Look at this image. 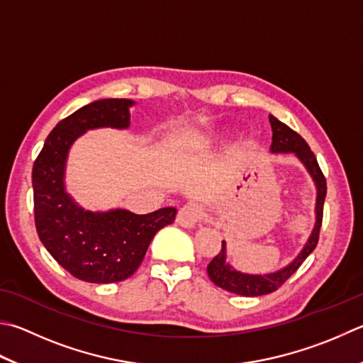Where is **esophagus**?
Segmentation results:
<instances>
[{
    "mask_svg": "<svg viewBox=\"0 0 363 363\" xmlns=\"http://www.w3.org/2000/svg\"><path fill=\"white\" fill-rule=\"evenodd\" d=\"M202 205L197 202H188L186 205H183L179 210V213H177V223H179L182 228H194V225L202 220Z\"/></svg>",
    "mask_w": 363,
    "mask_h": 363,
    "instance_id": "1",
    "label": "esophagus"
}]
</instances>
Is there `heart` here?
Instances as JSON below:
<instances>
[{"instance_id": "1", "label": "heart", "mask_w": 363, "mask_h": 363, "mask_svg": "<svg viewBox=\"0 0 363 363\" xmlns=\"http://www.w3.org/2000/svg\"><path fill=\"white\" fill-rule=\"evenodd\" d=\"M208 142H210V140H205V142H203V143H208Z\"/></svg>"}]
</instances>
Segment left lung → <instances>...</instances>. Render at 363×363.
Here are the masks:
<instances>
[{"instance_id":"obj_1","label":"left lung","mask_w":363,"mask_h":363,"mask_svg":"<svg viewBox=\"0 0 363 363\" xmlns=\"http://www.w3.org/2000/svg\"><path fill=\"white\" fill-rule=\"evenodd\" d=\"M270 125H272V153H294L297 158L302 161L303 166L308 170L311 179L316 184L318 189V197H316V224H314V229L308 238V242L303 246V250L300 251V255L294 259V261L286 265L284 269L267 273V275H248V273L237 272L235 269L225 262V242L221 243V250L218 255L211 259L210 264L207 265V273L211 281L220 288L238 294V296L245 297H257V296H265V294H270L277 291L279 286H283L286 279L291 278L294 273L297 272L300 265L308 257L313 250L316 248L318 240H319V232L320 225H323V213H324V201L327 194V183L325 177L320 170L316 156L311 152L302 135H298L296 131L284 125L279 120H277L273 115L269 117Z\"/></svg>"}]
</instances>
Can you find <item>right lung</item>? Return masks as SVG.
<instances>
[{
	"label": "right lung",
	"mask_w": 363,
	"mask_h": 363,
	"mask_svg": "<svg viewBox=\"0 0 363 363\" xmlns=\"http://www.w3.org/2000/svg\"><path fill=\"white\" fill-rule=\"evenodd\" d=\"M131 99H99L61 120L33 166L34 223L40 242L72 277L88 283H117L139 269L156 232L172 224L177 210L147 215L128 210L86 211L65 189L67 152L79 135L94 128L129 126Z\"/></svg>",
	"instance_id": "obj_1"
}]
</instances>
